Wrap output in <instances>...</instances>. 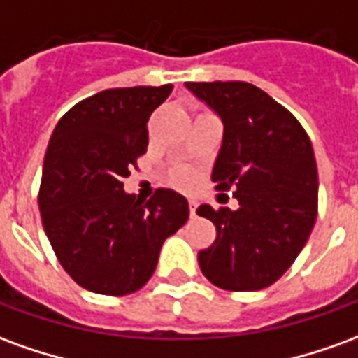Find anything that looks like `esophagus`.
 <instances>
[{"instance_id": "esophagus-1", "label": "esophagus", "mask_w": 358, "mask_h": 358, "mask_svg": "<svg viewBox=\"0 0 358 358\" xmlns=\"http://www.w3.org/2000/svg\"><path fill=\"white\" fill-rule=\"evenodd\" d=\"M189 215H192V217L197 215V201H194V199H189Z\"/></svg>"}]
</instances>
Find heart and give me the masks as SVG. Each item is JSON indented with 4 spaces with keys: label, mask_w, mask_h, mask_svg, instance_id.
Masks as SVG:
<instances>
[{
    "label": "heart",
    "mask_w": 358,
    "mask_h": 358,
    "mask_svg": "<svg viewBox=\"0 0 358 358\" xmlns=\"http://www.w3.org/2000/svg\"><path fill=\"white\" fill-rule=\"evenodd\" d=\"M169 182L172 186L176 187H189L195 182V172L187 166H174L171 172H169Z\"/></svg>",
    "instance_id": "b5f03b06"
}]
</instances>
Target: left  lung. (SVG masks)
I'll use <instances>...</instances> for the list:
<instances>
[{
	"mask_svg": "<svg viewBox=\"0 0 358 358\" xmlns=\"http://www.w3.org/2000/svg\"><path fill=\"white\" fill-rule=\"evenodd\" d=\"M224 122L213 169L217 189L236 187L240 207L201 205L217 240L199 251L210 284L255 292L284 276L305 248L318 210V172L305 128L284 105L248 82H186Z\"/></svg>",
	"mask_w": 358,
	"mask_h": 358,
	"instance_id": "obj_1",
	"label": "left lung"
}]
</instances>
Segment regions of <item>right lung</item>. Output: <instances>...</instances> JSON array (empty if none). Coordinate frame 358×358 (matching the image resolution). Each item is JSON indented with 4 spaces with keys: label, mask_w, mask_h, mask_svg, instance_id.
I'll list each match as a JSON object with an SVG mask.
<instances>
[{
    "label": "right lung",
    "mask_w": 358,
    "mask_h": 358,
    "mask_svg": "<svg viewBox=\"0 0 358 358\" xmlns=\"http://www.w3.org/2000/svg\"><path fill=\"white\" fill-rule=\"evenodd\" d=\"M172 86L103 90L66 110L45 151L38 205L59 263L84 289L128 295L148 284L164 240L186 224V197L126 194L148 151V120Z\"/></svg>",
    "instance_id": "right-lung-1"
}]
</instances>
